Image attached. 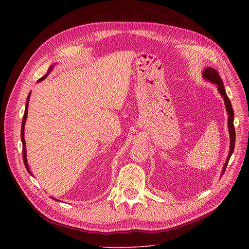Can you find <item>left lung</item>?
Listing matches in <instances>:
<instances>
[{
    "mask_svg": "<svg viewBox=\"0 0 249 249\" xmlns=\"http://www.w3.org/2000/svg\"><path fill=\"white\" fill-rule=\"evenodd\" d=\"M203 78L210 81L211 83L217 85V88H218V90L220 91V93L222 94V96L224 97V100H225V105H226V108H227V112L229 114V119H228V126H229V132H230V137H231V145H230V153H229V156H228V159L226 160V163L224 165V168H223V173L225 172V169L228 165V162L231 159V156L232 155L233 153V149H234V143H235V131H234V126H233V117H234V114H233V110H232V106H231V100L229 99L228 95H227V92H226V89H225V87H224V83L218 73V71L213 69V68H206L204 70L203 72Z\"/></svg>",
    "mask_w": 249,
    "mask_h": 249,
    "instance_id": "8db88e82",
    "label": "left lung"
}]
</instances>
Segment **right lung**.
<instances>
[{
    "label": "right lung",
    "mask_w": 249,
    "mask_h": 249,
    "mask_svg": "<svg viewBox=\"0 0 249 249\" xmlns=\"http://www.w3.org/2000/svg\"><path fill=\"white\" fill-rule=\"evenodd\" d=\"M51 69H52V66L50 67V69H49V71H48V73H47L46 75H44L42 78H40V79L38 80V82H41L42 80H44V79L47 77V75L49 74V72L51 71ZM29 97H30V92H29V94H28V96H27V99H26L25 110H24V114H23V118H22V124H21L20 137H21V142H22V159H23V162H24V165H25V167H26V169H27L28 173H30V174L32 175V173H31V172H30V170H29L28 164H27V160H26V147H25V141H24V124H25L26 117H27V108H28V101H29ZM53 199H54V198H53ZM54 200H56V199H54ZM56 201H58V200H56Z\"/></svg>",
    "instance_id": "obj_1"
}]
</instances>
